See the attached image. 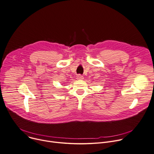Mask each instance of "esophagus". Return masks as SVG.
I'll return each instance as SVG.
<instances>
[{
	"label": "esophagus",
	"mask_w": 154,
	"mask_h": 154,
	"mask_svg": "<svg viewBox=\"0 0 154 154\" xmlns=\"http://www.w3.org/2000/svg\"><path fill=\"white\" fill-rule=\"evenodd\" d=\"M83 78H84L83 76H82V75H78L76 76V79H78V80H81V79H82Z\"/></svg>",
	"instance_id": "obj_1"
}]
</instances>
